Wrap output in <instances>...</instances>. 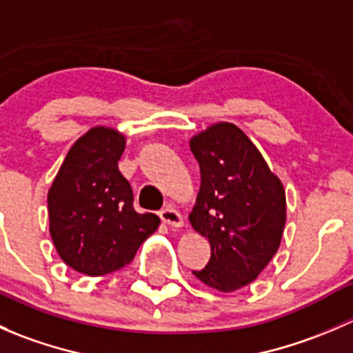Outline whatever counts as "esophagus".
I'll return each mask as SVG.
<instances>
[{
    "mask_svg": "<svg viewBox=\"0 0 353 353\" xmlns=\"http://www.w3.org/2000/svg\"><path fill=\"white\" fill-rule=\"evenodd\" d=\"M159 215H160V219L167 223V225H170V227L183 225V216H181V213L177 212V210H174L172 206H165L163 210H160Z\"/></svg>",
    "mask_w": 353,
    "mask_h": 353,
    "instance_id": "34e87169",
    "label": "esophagus"
}]
</instances>
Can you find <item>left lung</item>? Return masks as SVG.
Listing matches in <instances>:
<instances>
[{
  "label": "left lung",
  "mask_w": 353,
  "mask_h": 353,
  "mask_svg": "<svg viewBox=\"0 0 353 353\" xmlns=\"http://www.w3.org/2000/svg\"><path fill=\"white\" fill-rule=\"evenodd\" d=\"M201 174L190 222L212 256L193 272L220 292L248 285L279 251L285 227V190L248 134L219 123L190 141Z\"/></svg>",
  "instance_id": "8db88e82"
}]
</instances>
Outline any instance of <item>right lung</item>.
Returning a JSON list of instances; mask_svg holds the SVG:
<instances>
[{"mask_svg":"<svg viewBox=\"0 0 353 353\" xmlns=\"http://www.w3.org/2000/svg\"><path fill=\"white\" fill-rule=\"evenodd\" d=\"M124 137L92 128L70 148L48 194L52 243L68 266L90 276L133 261L159 227L154 213H137L133 191L117 169Z\"/></svg>","mask_w":353,"mask_h":353,"instance_id":"add662e5","label":"right lung"}]
</instances>
